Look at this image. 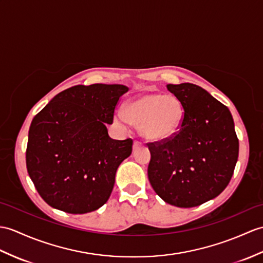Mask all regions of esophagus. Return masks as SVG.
<instances>
[{
    "instance_id": "1",
    "label": "esophagus",
    "mask_w": 263,
    "mask_h": 263,
    "mask_svg": "<svg viewBox=\"0 0 263 263\" xmlns=\"http://www.w3.org/2000/svg\"><path fill=\"white\" fill-rule=\"evenodd\" d=\"M140 144H141V142H139L138 140H136V141L133 142V146H134V148H137V146H138V145H140Z\"/></svg>"
}]
</instances>
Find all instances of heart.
<instances>
[{
	"label": "heart",
	"instance_id": "obj_1",
	"mask_svg": "<svg viewBox=\"0 0 263 263\" xmlns=\"http://www.w3.org/2000/svg\"><path fill=\"white\" fill-rule=\"evenodd\" d=\"M184 120V106L174 94L144 93L127 101L123 112L115 114V122L127 121L139 126L141 136L160 142L173 138Z\"/></svg>",
	"mask_w": 263,
	"mask_h": 263
}]
</instances>
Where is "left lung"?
<instances>
[{
    "mask_svg": "<svg viewBox=\"0 0 263 263\" xmlns=\"http://www.w3.org/2000/svg\"><path fill=\"white\" fill-rule=\"evenodd\" d=\"M184 106L173 138L146 143L149 181L158 196L177 207H195L215 198L233 176L239 139L230 109L191 83L167 85Z\"/></svg>",
    "mask_w": 263,
    "mask_h": 263,
    "instance_id": "left-lung-1",
    "label": "left lung"
}]
</instances>
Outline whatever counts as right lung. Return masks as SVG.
Here are the masks:
<instances>
[{"label": "right lung", "instance_id": "right-lung-1", "mask_svg": "<svg viewBox=\"0 0 263 263\" xmlns=\"http://www.w3.org/2000/svg\"><path fill=\"white\" fill-rule=\"evenodd\" d=\"M124 85H77L60 91L33 118L26 152L27 169L48 205L85 214L106 203L132 139L109 138Z\"/></svg>", "mask_w": 263, "mask_h": 263}]
</instances>
